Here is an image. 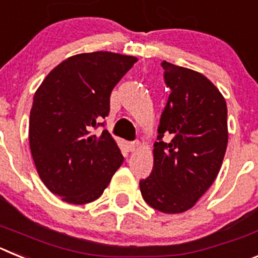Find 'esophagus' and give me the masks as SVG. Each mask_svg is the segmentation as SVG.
Returning a JSON list of instances; mask_svg holds the SVG:
<instances>
[{"label":"esophagus","instance_id":"34e87169","mask_svg":"<svg viewBox=\"0 0 258 258\" xmlns=\"http://www.w3.org/2000/svg\"><path fill=\"white\" fill-rule=\"evenodd\" d=\"M138 147H140V142H138V141H134V142L127 143V149H129V151L131 152L137 151V150H138Z\"/></svg>","mask_w":258,"mask_h":258}]
</instances>
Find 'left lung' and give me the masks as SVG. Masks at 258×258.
Here are the masks:
<instances>
[{
  "instance_id": "obj_1",
  "label": "left lung",
  "mask_w": 258,
  "mask_h": 258,
  "mask_svg": "<svg viewBox=\"0 0 258 258\" xmlns=\"http://www.w3.org/2000/svg\"><path fill=\"white\" fill-rule=\"evenodd\" d=\"M161 67L172 93L157 127L152 172L140 188L150 207L175 214L192 208L220 172L229 140L227 107L204 75L165 60Z\"/></svg>"
}]
</instances>
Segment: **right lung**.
I'll return each instance as SVG.
<instances>
[{"mask_svg": "<svg viewBox=\"0 0 258 258\" xmlns=\"http://www.w3.org/2000/svg\"><path fill=\"white\" fill-rule=\"evenodd\" d=\"M138 59L95 51L70 56L33 95L29 146L41 181L61 200L88 204L103 194L124 161L107 131L93 129L109 112V95Z\"/></svg>", "mask_w": 258, "mask_h": 258, "instance_id": "1", "label": "right lung"}]
</instances>
